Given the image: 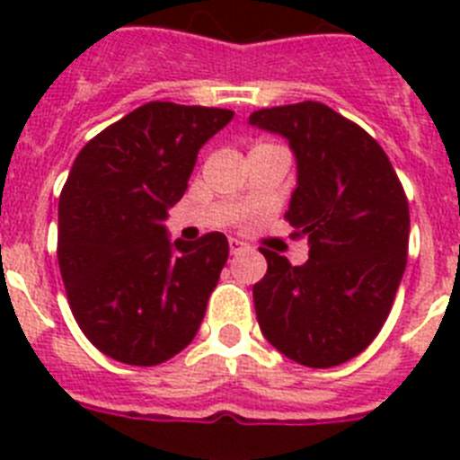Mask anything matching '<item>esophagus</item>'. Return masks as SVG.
Listing matches in <instances>:
<instances>
[{
    "instance_id": "obj_1",
    "label": "esophagus",
    "mask_w": 460,
    "mask_h": 460,
    "mask_svg": "<svg viewBox=\"0 0 460 460\" xmlns=\"http://www.w3.org/2000/svg\"><path fill=\"white\" fill-rule=\"evenodd\" d=\"M227 243H230V253H233V255H237L239 251H243V249H246V243H243V242H239L237 237H230V239H227Z\"/></svg>"
}]
</instances>
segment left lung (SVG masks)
I'll return each mask as SVG.
<instances>
[{
  "instance_id": "left-lung-1",
  "label": "left lung",
  "mask_w": 460,
  "mask_h": 460,
  "mask_svg": "<svg viewBox=\"0 0 460 460\" xmlns=\"http://www.w3.org/2000/svg\"><path fill=\"white\" fill-rule=\"evenodd\" d=\"M249 124L290 145L296 186L286 218L308 237L299 267L262 251L260 329L302 367H339L367 350L392 311L408 260V198L380 145L324 103L258 110Z\"/></svg>"
}]
</instances>
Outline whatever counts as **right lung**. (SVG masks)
Returning <instances> with one entry per match:
<instances>
[{
	"mask_svg": "<svg viewBox=\"0 0 460 460\" xmlns=\"http://www.w3.org/2000/svg\"><path fill=\"white\" fill-rule=\"evenodd\" d=\"M233 110L152 101L89 140L59 195L57 258L83 334L103 355L156 367L195 339L227 239H170L168 209Z\"/></svg>",
	"mask_w": 460,
	"mask_h": 460,
	"instance_id": "1",
	"label": "right lung"
}]
</instances>
